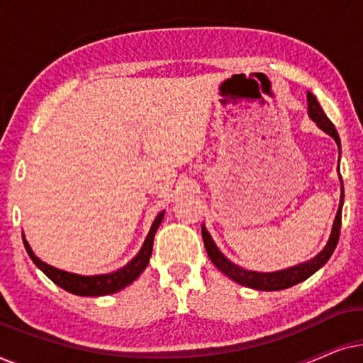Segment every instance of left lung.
Instances as JSON below:
<instances>
[{
	"instance_id": "left-lung-1",
	"label": "left lung",
	"mask_w": 363,
	"mask_h": 363,
	"mask_svg": "<svg viewBox=\"0 0 363 363\" xmlns=\"http://www.w3.org/2000/svg\"><path fill=\"white\" fill-rule=\"evenodd\" d=\"M307 108H309V117L317 123V127H320L322 130L334 138L337 147H339L340 152V138L339 133H337L334 123L329 121V117L325 116L322 107L317 102V99L312 96L311 92H307ZM340 163V160H339ZM340 185H342V177H340ZM342 205H344V185H342V193H340V205L339 210H337L334 225H332V231L329 236V241L324 246L319 255L312 257V259L302 262V264L287 267V269H281V271H274V272H257V271H247L242 269V267L236 266L235 262H231L228 257L223 255V252L218 250V246L215 245V241L211 240L210 233L206 231L205 225L201 226V235H203V241H205V247L208 256L213 264H215L218 269H220L223 274H226L230 279L236 281L238 284L251 287V289H257V291H281V289H287V287H292L299 282L306 281L307 277H311L315 271H319L322 266L329 261V257L332 256V252L335 251L337 242H339V236H340V225H342Z\"/></svg>"
}]
</instances>
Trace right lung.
Wrapping results in <instances>:
<instances>
[{
  "label": "right lung",
  "mask_w": 363,
  "mask_h": 363,
  "mask_svg": "<svg viewBox=\"0 0 363 363\" xmlns=\"http://www.w3.org/2000/svg\"><path fill=\"white\" fill-rule=\"evenodd\" d=\"M163 215H165V211L158 213L155 221L152 223L150 231H148L145 242H143V246L140 247V251H138V255L133 257L130 262H127L125 266L121 267V269L108 272V274L81 276V274H74V272L61 271L57 269V267L49 266L46 262L39 259V257L33 252L31 246L28 245L24 235H23V242L34 264H36L39 269H41L44 274L54 282V284L62 287L64 291L71 292V294H76V296H91V297L108 296V294H113V292H118L128 284H132V282L142 274L143 269H145L152 256L153 238H155L158 226L162 225Z\"/></svg>",
  "instance_id": "obj_1"
}]
</instances>
